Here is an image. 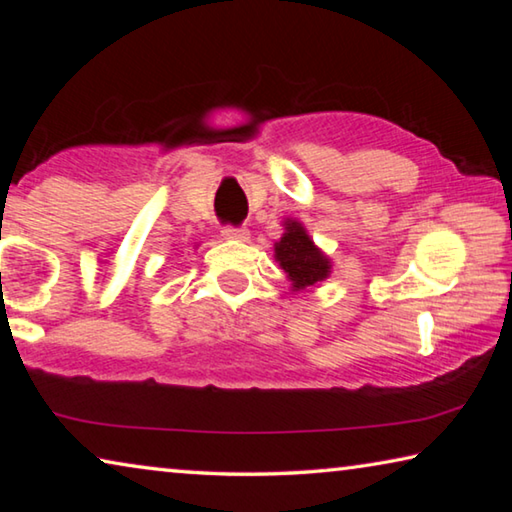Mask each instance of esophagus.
Wrapping results in <instances>:
<instances>
[{"mask_svg":"<svg viewBox=\"0 0 512 512\" xmlns=\"http://www.w3.org/2000/svg\"><path fill=\"white\" fill-rule=\"evenodd\" d=\"M221 232L225 239H237V241L248 239V230L244 228V225H223Z\"/></svg>","mask_w":512,"mask_h":512,"instance_id":"1","label":"esophagus"}]
</instances>
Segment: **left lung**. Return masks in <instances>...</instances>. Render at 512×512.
<instances>
[{"label":"left lung","mask_w":512,"mask_h":512,"mask_svg":"<svg viewBox=\"0 0 512 512\" xmlns=\"http://www.w3.org/2000/svg\"><path fill=\"white\" fill-rule=\"evenodd\" d=\"M275 259L289 275L296 291L314 287L329 275V259L314 246L298 221H287V232L275 244Z\"/></svg>","instance_id":"obj_1"}]
</instances>
